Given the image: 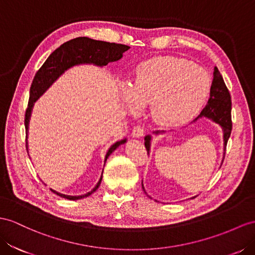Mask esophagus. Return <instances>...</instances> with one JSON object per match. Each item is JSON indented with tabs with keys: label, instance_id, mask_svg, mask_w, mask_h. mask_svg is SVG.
<instances>
[{
	"label": "esophagus",
	"instance_id": "obj_1",
	"mask_svg": "<svg viewBox=\"0 0 255 255\" xmlns=\"http://www.w3.org/2000/svg\"><path fill=\"white\" fill-rule=\"evenodd\" d=\"M144 128L141 126H135L132 129V136H134V138H142L144 135Z\"/></svg>",
	"mask_w": 255,
	"mask_h": 255
}]
</instances>
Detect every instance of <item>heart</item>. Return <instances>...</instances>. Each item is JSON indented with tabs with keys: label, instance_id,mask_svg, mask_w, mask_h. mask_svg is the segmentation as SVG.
I'll return each mask as SVG.
<instances>
[{
	"label": "heart",
	"instance_id": "obj_1",
	"mask_svg": "<svg viewBox=\"0 0 255 255\" xmlns=\"http://www.w3.org/2000/svg\"><path fill=\"white\" fill-rule=\"evenodd\" d=\"M211 78L192 61L177 57H156L141 62L131 85L123 84L121 98L131 113L151 104V114L162 126L190 123L208 100Z\"/></svg>",
	"mask_w": 255,
	"mask_h": 255
}]
</instances>
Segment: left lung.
<instances>
[{
    "label": "left lung",
    "mask_w": 255,
    "mask_h": 255,
    "mask_svg": "<svg viewBox=\"0 0 255 255\" xmlns=\"http://www.w3.org/2000/svg\"><path fill=\"white\" fill-rule=\"evenodd\" d=\"M231 111H232V100H231V95L230 91H228L226 85L224 83L223 77H222L220 71L217 67H214V72H213V80H212V85H211V90H210V98H209L207 106L205 109L201 111V113L197 119H195L193 123L196 121H198L201 117H206L208 120H211L212 122L219 124L222 128V131H223V147H224V152H223V159H222V162L224 160V155H225V149H226V144L227 141L230 139L231 132H232V116H231ZM166 131L164 130H156V131H153L154 134H161L165 133ZM151 141H152V135L147 134L144 136V145L146 147L147 154H149V151H151ZM221 162V166H222ZM142 188L144 193L145 188L144 185H143V181H142ZM147 195V194H146ZM149 198H152L151 196L147 195ZM195 198V197H192ZM157 201V200H156Z\"/></svg>",
    "instance_id": "obj_1"
}]
</instances>
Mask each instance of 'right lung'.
<instances>
[{
  "mask_svg": "<svg viewBox=\"0 0 255 255\" xmlns=\"http://www.w3.org/2000/svg\"><path fill=\"white\" fill-rule=\"evenodd\" d=\"M130 47L127 45L109 43L103 41H96L89 37H76L69 42L63 43L60 47H58L53 51L47 58V60L44 62L41 69L36 72V74L32 82L30 88V99L28 103V109L25 111V134H27V151H28V132H29V123L31 119L32 109L34 103L45 91H46L51 85H53L58 78H59L65 71L72 67L80 64H94L97 67H103L110 62H115L122 59L123 54L127 51ZM127 142V139L124 138L121 141L115 142L113 145H111L108 149L104 157V165L109 156L112 154L120 145ZM29 154V151H28ZM103 173V171H102ZM102 181V174L100 180L96 186L90 192L80 195V196H71L56 192L55 190L50 191L60 196L62 198L69 200H77L85 197H88L94 192L98 190Z\"/></svg>",
  "mask_w": 255,
  "mask_h": 255,
  "instance_id": "right-lung-1",
  "label": "right lung"
}]
</instances>
